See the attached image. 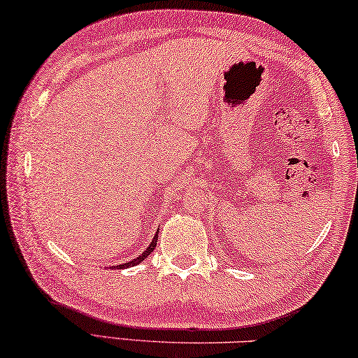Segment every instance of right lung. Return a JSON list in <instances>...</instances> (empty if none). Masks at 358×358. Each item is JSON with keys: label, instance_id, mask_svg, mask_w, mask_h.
Masks as SVG:
<instances>
[{"label": "right lung", "instance_id": "obj_1", "mask_svg": "<svg viewBox=\"0 0 358 358\" xmlns=\"http://www.w3.org/2000/svg\"><path fill=\"white\" fill-rule=\"evenodd\" d=\"M157 241H159V229H157V233L154 234V239H152V242L149 243L148 248L144 250V252H143L140 256H136V258H135V259H131V261H127V262H125V264L111 266L110 268H127V267H134V266H138V264H140V262H143L144 259L148 258V256L150 255V252H154V248H155V245H157Z\"/></svg>", "mask_w": 358, "mask_h": 358}]
</instances>
